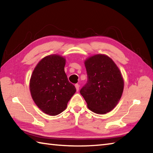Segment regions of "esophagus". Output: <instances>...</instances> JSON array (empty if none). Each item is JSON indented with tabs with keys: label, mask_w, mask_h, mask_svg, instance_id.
I'll return each mask as SVG.
<instances>
[{
	"label": "esophagus",
	"mask_w": 153,
	"mask_h": 153,
	"mask_svg": "<svg viewBox=\"0 0 153 153\" xmlns=\"http://www.w3.org/2000/svg\"><path fill=\"white\" fill-rule=\"evenodd\" d=\"M75 86H76V88L77 91H78L79 88V85L78 84H76V85H75Z\"/></svg>",
	"instance_id": "34e87169"
}]
</instances>
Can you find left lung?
I'll list each match as a JSON object with an SVG mask.
<instances>
[{"label":"left lung","instance_id":"obj_1","mask_svg":"<svg viewBox=\"0 0 153 153\" xmlns=\"http://www.w3.org/2000/svg\"><path fill=\"white\" fill-rule=\"evenodd\" d=\"M88 79L80 90L90 110L97 114L109 112L120 101L123 90L121 74L112 59L97 55L85 61Z\"/></svg>","mask_w":153,"mask_h":153}]
</instances>
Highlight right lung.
<instances>
[{"instance_id": "obj_1", "label": "right lung", "mask_w": 153, "mask_h": 153, "mask_svg": "<svg viewBox=\"0 0 153 153\" xmlns=\"http://www.w3.org/2000/svg\"><path fill=\"white\" fill-rule=\"evenodd\" d=\"M65 59L56 55L43 58L31 76L30 88L33 101L44 113L56 115L65 109L76 89L64 71Z\"/></svg>"}]
</instances>
